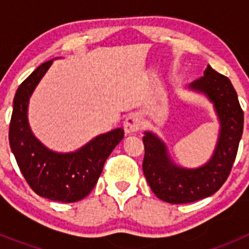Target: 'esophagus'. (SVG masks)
<instances>
[{
	"label": "esophagus",
	"mask_w": 249,
	"mask_h": 249,
	"mask_svg": "<svg viewBox=\"0 0 249 249\" xmlns=\"http://www.w3.org/2000/svg\"><path fill=\"white\" fill-rule=\"evenodd\" d=\"M123 128L127 135H133L141 128V117L137 113H131L123 122Z\"/></svg>",
	"instance_id": "obj_1"
}]
</instances>
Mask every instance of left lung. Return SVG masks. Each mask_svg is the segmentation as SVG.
Here are the masks:
<instances>
[{
    "label": "left lung",
    "mask_w": 249,
    "mask_h": 249,
    "mask_svg": "<svg viewBox=\"0 0 249 249\" xmlns=\"http://www.w3.org/2000/svg\"><path fill=\"white\" fill-rule=\"evenodd\" d=\"M188 89L206 96L218 118V138L210 160L196 168L178 166L156 133L146 131L143 136L144 177L158 198L172 204L191 203L217 192L232 169L243 133V111L227 77L207 66L203 77Z\"/></svg>",
    "instance_id": "obj_1"
}]
</instances>
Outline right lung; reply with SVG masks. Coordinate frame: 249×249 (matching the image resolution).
I'll use <instances>...</instances> for the list:
<instances>
[{"label": "right lung", "mask_w": 249, "mask_h": 249, "mask_svg": "<svg viewBox=\"0 0 249 249\" xmlns=\"http://www.w3.org/2000/svg\"><path fill=\"white\" fill-rule=\"evenodd\" d=\"M54 59L37 67L26 78L13 98L10 146L30 187L51 201L71 203L89 196L97 183L106 160L122 141V128L96 136L73 152H56L34 135L28 122L30 98Z\"/></svg>", "instance_id": "right-lung-1"}]
</instances>
